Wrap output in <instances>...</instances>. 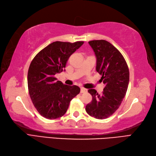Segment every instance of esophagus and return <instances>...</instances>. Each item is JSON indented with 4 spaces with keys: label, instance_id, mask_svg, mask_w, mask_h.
<instances>
[{
    "label": "esophagus",
    "instance_id": "34e87169",
    "mask_svg": "<svg viewBox=\"0 0 156 156\" xmlns=\"http://www.w3.org/2000/svg\"><path fill=\"white\" fill-rule=\"evenodd\" d=\"M87 91V89H85V88H83V87H81V93L84 94V93H86Z\"/></svg>",
    "mask_w": 156,
    "mask_h": 156
}]
</instances>
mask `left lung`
I'll return each instance as SVG.
<instances>
[{
  "label": "left lung",
  "mask_w": 156,
  "mask_h": 156,
  "mask_svg": "<svg viewBox=\"0 0 156 156\" xmlns=\"http://www.w3.org/2000/svg\"><path fill=\"white\" fill-rule=\"evenodd\" d=\"M96 56V71L105 87L101 94L94 89L88 92L92 101L85 107L87 113L97 119L112 115L125 98L129 82V71L122 54L112 44L104 40L88 42Z\"/></svg>",
  "instance_id": "obj_1"
}]
</instances>
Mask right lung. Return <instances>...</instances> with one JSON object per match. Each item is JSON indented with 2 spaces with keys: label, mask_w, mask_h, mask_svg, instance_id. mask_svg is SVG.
<instances>
[{
  "label": "right lung",
  "mask_w": 156,
  "mask_h": 156,
  "mask_svg": "<svg viewBox=\"0 0 156 156\" xmlns=\"http://www.w3.org/2000/svg\"><path fill=\"white\" fill-rule=\"evenodd\" d=\"M83 43L56 41L38 52L31 61L27 73L28 90L35 108L44 118L62 116L70 101L80 92L77 85L57 81L55 75L65 70L69 57Z\"/></svg>",
  "instance_id": "add662e5"
}]
</instances>
